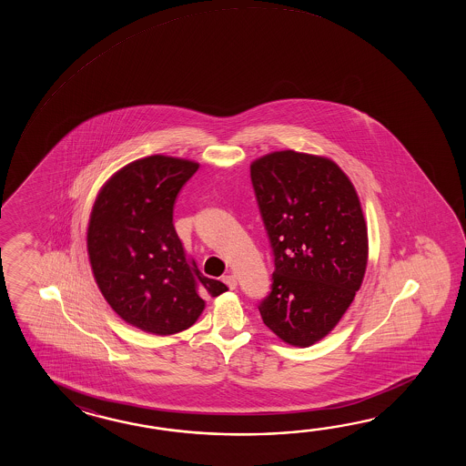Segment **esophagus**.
Here are the masks:
<instances>
[{"instance_id":"34e87169","label":"esophagus","mask_w":466,"mask_h":466,"mask_svg":"<svg viewBox=\"0 0 466 466\" xmlns=\"http://www.w3.org/2000/svg\"><path fill=\"white\" fill-rule=\"evenodd\" d=\"M223 281L228 285L229 289H235V288H237L238 281L235 275H227V277H223Z\"/></svg>"}]
</instances>
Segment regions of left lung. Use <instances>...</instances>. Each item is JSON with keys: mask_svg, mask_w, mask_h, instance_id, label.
Listing matches in <instances>:
<instances>
[{"mask_svg": "<svg viewBox=\"0 0 466 466\" xmlns=\"http://www.w3.org/2000/svg\"><path fill=\"white\" fill-rule=\"evenodd\" d=\"M249 171L275 255L271 293L258 309L281 341L311 347L337 327L365 278L357 189L333 159L293 149L268 153Z\"/></svg>", "mask_w": 466, "mask_h": 466, "instance_id": "left-lung-1", "label": "left lung"}]
</instances>
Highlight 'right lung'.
<instances>
[{
  "label": "right lung",
  "instance_id": "1",
  "mask_svg": "<svg viewBox=\"0 0 466 466\" xmlns=\"http://www.w3.org/2000/svg\"><path fill=\"white\" fill-rule=\"evenodd\" d=\"M198 163L151 155L119 168L99 189L86 231L101 295L123 321L158 337L188 329L228 287L207 278L173 227V205Z\"/></svg>",
  "mask_w": 466,
  "mask_h": 466
}]
</instances>
